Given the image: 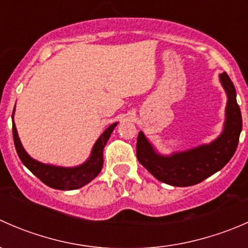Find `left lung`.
I'll list each match as a JSON object with an SVG mask.
<instances>
[{
	"label": "left lung",
	"mask_w": 248,
	"mask_h": 248,
	"mask_svg": "<svg viewBox=\"0 0 248 248\" xmlns=\"http://www.w3.org/2000/svg\"><path fill=\"white\" fill-rule=\"evenodd\" d=\"M219 79L228 94L227 120L223 133L211 144L163 157L154 151L142 132H139L137 158L157 180L171 186H192L221 170L231 161L239 144L242 117L231 78L222 73Z\"/></svg>",
	"instance_id": "1"
}]
</instances>
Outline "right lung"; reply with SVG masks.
Segmentation results:
<instances>
[{
  "label": "right lung",
  "mask_w": 248,
  "mask_h": 248,
  "mask_svg": "<svg viewBox=\"0 0 248 248\" xmlns=\"http://www.w3.org/2000/svg\"><path fill=\"white\" fill-rule=\"evenodd\" d=\"M115 126H116V124H112L99 137L96 144H94L93 149H92L91 157L89 158V161L85 162L81 166L76 167V168H62V167L47 166V164L34 161L33 158H31L26 154V151L22 147L19 137H17L16 124H13L14 145H16L17 156L21 159L24 166L27 169H30L32 174L36 175L43 184L55 189L69 191V189H77L85 186L101 172L102 167H103V149Z\"/></svg>",
  "instance_id": "1"
}]
</instances>
